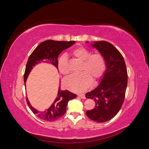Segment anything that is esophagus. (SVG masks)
Here are the masks:
<instances>
[{"mask_svg":"<svg viewBox=\"0 0 149 149\" xmlns=\"http://www.w3.org/2000/svg\"><path fill=\"white\" fill-rule=\"evenodd\" d=\"M78 96L79 97H80L81 98H82V99H85V95L84 94H78Z\"/></svg>","mask_w":149,"mask_h":149,"instance_id":"1","label":"esophagus"}]
</instances>
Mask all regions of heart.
<instances>
[{"label": "heart", "mask_w": 149, "mask_h": 149, "mask_svg": "<svg viewBox=\"0 0 149 149\" xmlns=\"http://www.w3.org/2000/svg\"><path fill=\"white\" fill-rule=\"evenodd\" d=\"M76 59L83 61L81 71L82 73L73 74L67 78L63 82L65 88L74 92H83L88 89L93 80L100 78L106 70V61L100 53L91 54V52L84 47L75 48L72 52ZM58 68L63 75L69 73V66L66 56H61L58 60Z\"/></svg>", "instance_id": "heart-1"}]
</instances>
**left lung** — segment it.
I'll return each instance as SVG.
<instances>
[{
  "mask_svg": "<svg viewBox=\"0 0 149 149\" xmlns=\"http://www.w3.org/2000/svg\"><path fill=\"white\" fill-rule=\"evenodd\" d=\"M91 45L104 58L106 70L98 86L86 94V98L94 100L96 103L94 109L87 111L86 114L94 121L104 123L113 118L123 105L127 85V71L123 55L111 43L101 41Z\"/></svg>",
  "mask_w": 149,
  "mask_h": 149,
  "instance_id": "obj_1",
  "label": "left lung"
}]
</instances>
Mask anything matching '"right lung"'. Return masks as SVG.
<instances>
[{
	"label": "right lung",
	"mask_w": 149,
	"mask_h": 149,
	"mask_svg": "<svg viewBox=\"0 0 149 149\" xmlns=\"http://www.w3.org/2000/svg\"><path fill=\"white\" fill-rule=\"evenodd\" d=\"M75 43V41H55L49 40L40 43L30 55L26 63L24 73V83H25L29 74L33 67L38 63L43 62L52 64L58 69V57L64 49L70 47ZM76 94L72 93L68 90L60 89V84L58 89L57 97L53 104L45 111H38L30 105L28 98L26 102L31 111L37 115L40 119L43 120L55 121L63 116L66 112V106L68 101L75 98Z\"/></svg>",
	"instance_id": "add662e5"
}]
</instances>
